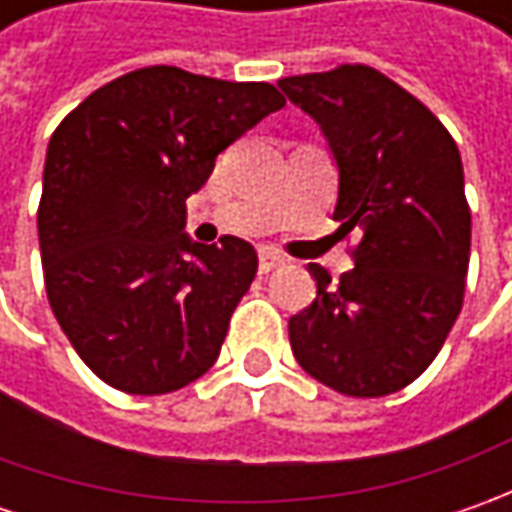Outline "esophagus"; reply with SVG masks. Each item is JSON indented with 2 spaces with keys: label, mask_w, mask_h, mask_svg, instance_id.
Returning <instances> with one entry per match:
<instances>
[{
  "label": "esophagus",
  "mask_w": 512,
  "mask_h": 512,
  "mask_svg": "<svg viewBox=\"0 0 512 512\" xmlns=\"http://www.w3.org/2000/svg\"><path fill=\"white\" fill-rule=\"evenodd\" d=\"M279 265H285V256L282 253H276L270 247L259 250V273H270V270H276Z\"/></svg>",
  "instance_id": "34e87169"
}]
</instances>
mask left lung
Masks as SVG:
<instances>
[{
	"label": "left lung",
	"instance_id": "1",
	"mask_svg": "<svg viewBox=\"0 0 512 512\" xmlns=\"http://www.w3.org/2000/svg\"><path fill=\"white\" fill-rule=\"evenodd\" d=\"M339 165V236L356 267L330 285L310 265L316 299L290 316L296 362L344 396L373 399L416 382L464 302L470 205L459 148L442 122L370 65L285 76Z\"/></svg>",
	"mask_w": 512,
	"mask_h": 512
}]
</instances>
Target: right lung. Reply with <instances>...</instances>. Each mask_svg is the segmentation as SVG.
<instances>
[{"instance_id": "obj_1", "label": "right lung", "mask_w": 512, "mask_h": 512, "mask_svg": "<svg viewBox=\"0 0 512 512\" xmlns=\"http://www.w3.org/2000/svg\"><path fill=\"white\" fill-rule=\"evenodd\" d=\"M282 105L267 82L150 65L93 90L53 130L36 213L45 290L102 382L159 396L219 359L259 259L236 236L190 242L185 202Z\"/></svg>"}]
</instances>
